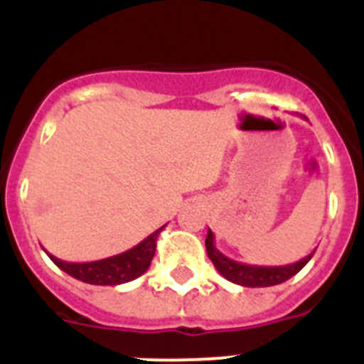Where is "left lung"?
Here are the masks:
<instances>
[{
    "instance_id": "1",
    "label": "left lung",
    "mask_w": 364,
    "mask_h": 364,
    "mask_svg": "<svg viewBox=\"0 0 364 364\" xmlns=\"http://www.w3.org/2000/svg\"><path fill=\"white\" fill-rule=\"evenodd\" d=\"M206 254L210 257V261L214 263L215 270L221 274L225 279L232 281L235 284H241V287L248 288H263V287H274V284L284 283L287 279L294 277L304 264L312 259V254H309L303 259L296 261L292 264H284V267H255V264H245L237 263V261L230 259L225 254L215 248L214 245V234L208 228V234L205 239Z\"/></svg>"
}]
</instances>
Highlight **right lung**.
Returning <instances> with one entry per match:
<instances>
[{"mask_svg":"<svg viewBox=\"0 0 364 364\" xmlns=\"http://www.w3.org/2000/svg\"><path fill=\"white\" fill-rule=\"evenodd\" d=\"M158 228L156 232L145 237L139 245H136L130 250L123 254L112 255V257H105L100 261H90V263H68V261L58 259L55 255L48 254L54 264L67 272L68 276L76 277L83 283L90 284H105V287H116V284L129 283V281L137 279V277L145 274L150 267L154 254H156V245L161 230Z\"/></svg>","mask_w":364,"mask_h":364,"instance_id":"add662e5","label":"right lung"}]
</instances>
